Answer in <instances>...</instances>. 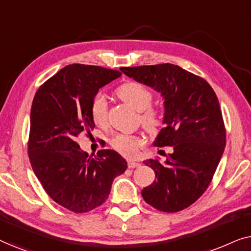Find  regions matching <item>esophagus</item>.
<instances>
[{"label": "esophagus", "instance_id": "1", "mask_svg": "<svg viewBox=\"0 0 251 251\" xmlns=\"http://www.w3.org/2000/svg\"><path fill=\"white\" fill-rule=\"evenodd\" d=\"M139 166H140V163L137 162V161H135V160H128V167L129 168H137V167H139Z\"/></svg>", "mask_w": 251, "mask_h": 251}]
</instances>
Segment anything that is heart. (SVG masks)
<instances>
[{
    "mask_svg": "<svg viewBox=\"0 0 251 251\" xmlns=\"http://www.w3.org/2000/svg\"><path fill=\"white\" fill-rule=\"evenodd\" d=\"M118 96L123 101L128 102L137 111H139L140 123L149 132H156L162 126L164 116L161 109L153 107V92L138 82H126L118 89ZM90 115L95 125L106 128L108 125V106L104 94L98 92L92 98L90 105ZM144 140L142 137L135 135H116L112 138L111 145L116 152L125 156H135Z\"/></svg>",
    "mask_w": 251,
    "mask_h": 251,
    "instance_id": "heart-1",
    "label": "heart"
}]
</instances>
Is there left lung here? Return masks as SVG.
Listing matches in <instances>:
<instances>
[{
	"mask_svg": "<svg viewBox=\"0 0 251 251\" xmlns=\"http://www.w3.org/2000/svg\"><path fill=\"white\" fill-rule=\"evenodd\" d=\"M133 80L153 88L164 99V128L154 145L171 146L164 162L144 161L156 179L142 191L150 205L177 212L207 190L226 144V130L214 89L204 78L173 64L122 67Z\"/></svg>",
	"mask_w": 251,
	"mask_h": 251,
	"instance_id": "left-lung-1",
	"label": "left lung"
}]
</instances>
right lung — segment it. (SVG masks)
Wrapping results in <instances>:
<instances>
[{"label": "right lung", "mask_w": 251, "mask_h": 251, "mask_svg": "<svg viewBox=\"0 0 251 251\" xmlns=\"http://www.w3.org/2000/svg\"><path fill=\"white\" fill-rule=\"evenodd\" d=\"M121 72L73 64L61 68L39 88L30 109L28 155L34 174L54 202L82 214L107 200L113 180L126 161L113 150L97 156L80 149L76 137L90 133L92 98Z\"/></svg>", "instance_id": "obj_1"}]
</instances>
